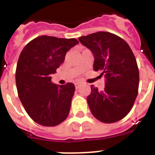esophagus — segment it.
<instances>
[{
	"mask_svg": "<svg viewBox=\"0 0 155 155\" xmlns=\"http://www.w3.org/2000/svg\"><path fill=\"white\" fill-rule=\"evenodd\" d=\"M80 85H81V84H80V83H75V87L76 89L79 88L80 87Z\"/></svg>",
	"mask_w": 155,
	"mask_h": 155,
	"instance_id": "esophagus-1",
	"label": "esophagus"
}]
</instances>
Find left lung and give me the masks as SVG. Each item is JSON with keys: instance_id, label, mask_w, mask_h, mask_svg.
<instances>
[{"instance_id": "obj_1", "label": "left lung", "mask_w": 155, "mask_h": 155, "mask_svg": "<svg viewBox=\"0 0 155 155\" xmlns=\"http://www.w3.org/2000/svg\"><path fill=\"white\" fill-rule=\"evenodd\" d=\"M92 51L93 70L106 78L105 87L99 91L91 85L87 98L91 112L105 123L121 120L130 112L139 92V72L130 46L115 34L98 32L79 38Z\"/></svg>"}]
</instances>
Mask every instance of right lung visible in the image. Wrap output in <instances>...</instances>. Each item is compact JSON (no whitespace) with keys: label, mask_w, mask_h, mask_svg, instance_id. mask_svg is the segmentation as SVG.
Segmentation results:
<instances>
[{"label":"right lung","mask_w":155,"mask_h":155,"mask_svg":"<svg viewBox=\"0 0 155 155\" xmlns=\"http://www.w3.org/2000/svg\"><path fill=\"white\" fill-rule=\"evenodd\" d=\"M76 39L41 36L28 43L19 56L16 84L21 104L30 118L40 125L55 127L68 115L75 85H56L51 74L64 63Z\"/></svg>","instance_id":"obj_1"}]
</instances>
